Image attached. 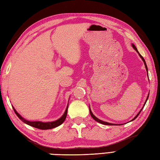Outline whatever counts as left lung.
I'll return each mask as SVG.
<instances>
[{"mask_svg": "<svg viewBox=\"0 0 160 160\" xmlns=\"http://www.w3.org/2000/svg\"><path fill=\"white\" fill-rule=\"evenodd\" d=\"M131 45H132V47L133 48V49L134 50H136V51L137 52H138V55H139V56H140V58H141V59H142V61H143V62H144V64H145V69H146V71L147 72H148V67H147V64H146V62H145V60H144V58H142V55H141V54H140V53H139V52L138 51V50H137V48H136V47L135 46V45H134L133 43H132V44H131ZM148 97H149V94H148V97H147V98H146V100H145V103H144V105H143V107H142V109H141V110H140L139 111V112L138 113V114H137V115L135 117H134V118L132 119V120H131V122H132L133 121V120H134V119H135L136 118V117H138V115H139V114L140 113H141V112L142 111V108H144V106H145V103H146V102H147V100H148ZM89 110H90V114H91V116L92 117V118H93L94 120H96V122H98V123H100V124H104V125H114V126H115V125H120V124H112V123H109V122H104V121H102V120H100V119H99L98 118H97V117H96V116H95L94 115V114H93V112H92V111H91V108H90V107H89Z\"/></svg>", "mask_w": 160, "mask_h": 160, "instance_id": "1", "label": "left lung"}]
</instances>
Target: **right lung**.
Segmentation results:
<instances>
[{
  "label": "right lung",
  "mask_w": 160,
  "mask_h": 160,
  "mask_svg": "<svg viewBox=\"0 0 160 160\" xmlns=\"http://www.w3.org/2000/svg\"><path fill=\"white\" fill-rule=\"evenodd\" d=\"M68 105L69 103L67 104V108L64 112L63 114V115L60 118H59L58 119L55 120V121L53 122H40V121H29V120L25 119L24 117H22L20 114H19L18 112L16 111V110L14 107H12L14 111H15V114H17V116L19 117V119H21L22 122L25 124H27L28 125L31 126V127H33L36 128H39V129H42V130H47V129H51V128L58 127L59 126L61 125L62 123L64 122V120L66 119L67 117V110H68Z\"/></svg>",
  "instance_id": "1"
}]
</instances>
